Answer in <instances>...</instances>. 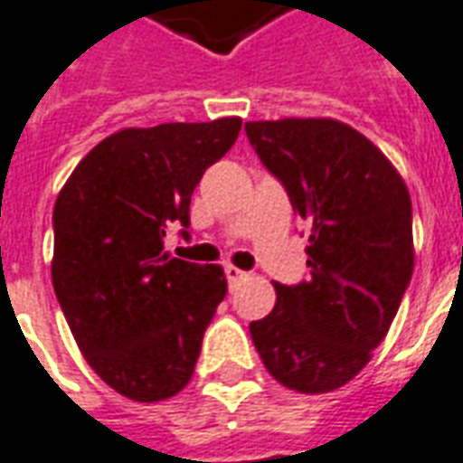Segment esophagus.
Here are the masks:
<instances>
[{
  "label": "esophagus",
  "mask_w": 463,
  "mask_h": 463,
  "mask_svg": "<svg viewBox=\"0 0 463 463\" xmlns=\"http://www.w3.org/2000/svg\"><path fill=\"white\" fill-rule=\"evenodd\" d=\"M242 275H245V272L242 270H238V268H232V265H225V278H228V282H238L242 278Z\"/></svg>",
  "instance_id": "1"
}]
</instances>
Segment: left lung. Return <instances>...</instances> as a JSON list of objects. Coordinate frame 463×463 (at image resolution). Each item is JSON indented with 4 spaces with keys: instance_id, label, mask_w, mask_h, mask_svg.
I'll use <instances>...</instances> for the list:
<instances>
[{
    "instance_id": "8db88e82",
    "label": "left lung",
    "mask_w": 463,
    "mask_h": 463,
    "mask_svg": "<svg viewBox=\"0 0 463 463\" xmlns=\"http://www.w3.org/2000/svg\"><path fill=\"white\" fill-rule=\"evenodd\" d=\"M245 133L310 222V275L275 282V310L250 322L252 345L288 389L332 392L367 364L411 280L407 185L374 143L332 118L250 121Z\"/></svg>"
}]
</instances>
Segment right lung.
Wrapping results in <instances>:
<instances>
[{
    "mask_svg": "<svg viewBox=\"0 0 463 463\" xmlns=\"http://www.w3.org/2000/svg\"><path fill=\"white\" fill-rule=\"evenodd\" d=\"M241 123L123 128L86 153L56 198V300L86 362L133 402H161L191 382L228 292L218 265L168 258L163 238L171 225L188 238L193 191Z\"/></svg>",
    "mask_w": 463,
    "mask_h": 463,
    "instance_id": "right-lung-1",
    "label": "right lung"
}]
</instances>
